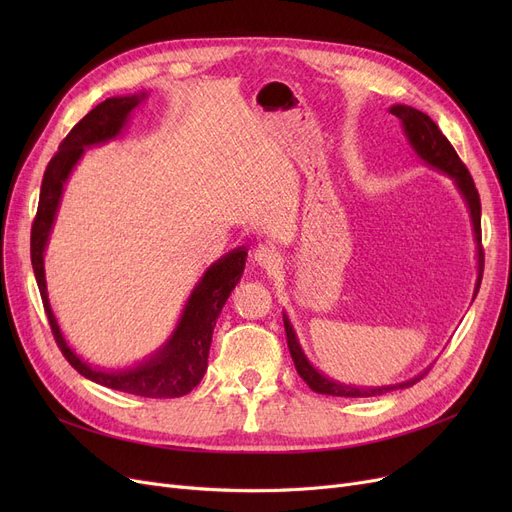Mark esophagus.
<instances>
[{"instance_id":"1","label":"esophagus","mask_w":512,"mask_h":512,"mask_svg":"<svg viewBox=\"0 0 512 512\" xmlns=\"http://www.w3.org/2000/svg\"><path fill=\"white\" fill-rule=\"evenodd\" d=\"M253 261L267 274H276L282 267V255L270 245H259L253 253Z\"/></svg>"}]
</instances>
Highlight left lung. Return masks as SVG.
I'll list each match as a JSON object with an SVG mask.
<instances>
[{"label":"left lung","instance_id":"left-lung-1","mask_svg":"<svg viewBox=\"0 0 512 512\" xmlns=\"http://www.w3.org/2000/svg\"><path fill=\"white\" fill-rule=\"evenodd\" d=\"M390 114L396 116L400 120L402 132L409 141V145L413 147V151L419 155V159L423 164H427L429 168H434L442 174H446L454 186L456 191L461 193L467 209H469V218L473 224V236H475V245H477V282H475V292L473 299L477 297V290L481 284V274H483V251H481V203H479V193L475 188V182L469 174V170L465 168V164L461 161V157L456 155L454 147L448 143V139L442 134V130L438 128V124L429 118L427 114L415 110L411 105H402L396 103L390 107ZM284 328H286V340H288V351L292 355L294 367H297L301 378L309 384V388L313 392L319 394H330V396H346V398H367V396H380L392 390H402L409 388L413 384H417L423 375L429 371L425 369L423 373L415 375V378L400 382V384H390V386H351V384H342L336 382L332 378H328L326 373H321L317 367H313V363L307 359V355L303 353L301 342L297 338V332H294L288 315L284 313Z\"/></svg>","mask_w":512,"mask_h":512}]
</instances>
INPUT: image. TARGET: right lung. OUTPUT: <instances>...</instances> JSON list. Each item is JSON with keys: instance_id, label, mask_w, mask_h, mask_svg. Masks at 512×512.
<instances>
[{"instance_id": "obj_1", "label": "right lung", "mask_w": 512, "mask_h": 512, "mask_svg": "<svg viewBox=\"0 0 512 512\" xmlns=\"http://www.w3.org/2000/svg\"><path fill=\"white\" fill-rule=\"evenodd\" d=\"M147 99V93L110 97L101 101L80 120L51 157L41 182L37 218L31 230V261L49 326L68 363L87 380L105 388L145 398H178L191 392L207 371V357L215 321H218L230 292L245 272L247 249L238 247L211 263L191 297L184 303L178 324L170 338L141 363L124 369H101L80 359L68 346L58 319L51 311L45 282V249L53 222L60 209L64 184L70 178L85 149L114 141L130 120V114Z\"/></svg>"}]
</instances>
